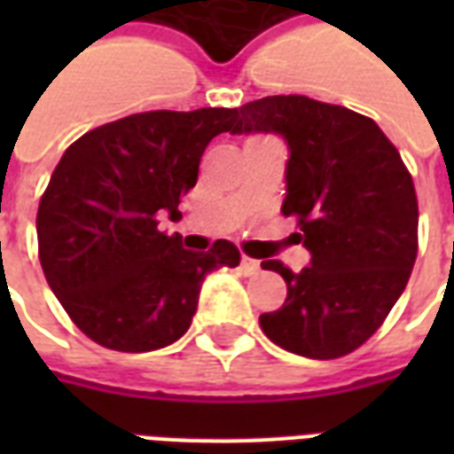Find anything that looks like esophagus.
Returning <instances> with one entry per match:
<instances>
[{"mask_svg": "<svg viewBox=\"0 0 454 454\" xmlns=\"http://www.w3.org/2000/svg\"><path fill=\"white\" fill-rule=\"evenodd\" d=\"M240 270H243L246 275H255L257 270H260V262H257V260H253V257L243 255L240 257Z\"/></svg>", "mask_w": 454, "mask_h": 454, "instance_id": "obj_1", "label": "esophagus"}]
</instances>
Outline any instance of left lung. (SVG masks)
<instances>
[{
  "instance_id": "left-lung-1",
  "label": "left lung",
  "mask_w": 454,
  "mask_h": 454,
  "mask_svg": "<svg viewBox=\"0 0 454 454\" xmlns=\"http://www.w3.org/2000/svg\"><path fill=\"white\" fill-rule=\"evenodd\" d=\"M233 133H275L289 148L285 216L299 218L311 265L279 260L282 309L260 316L270 340L311 360L360 348L406 289L419 253V201L399 150L367 116L279 94L238 109Z\"/></svg>"
}]
</instances>
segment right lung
Wrapping results in <instances>:
<instances>
[{
	"label": "right lung",
	"instance_id": "right-lung-1",
	"mask_svg": "<svg viewBox=\"0 0 454 454\" xmlns=\"http://www.w3.org/2000/svg\"><path fill=\"white\" fill-rule=\"evenodd\" d=\"M238 109L145 112L104 123L65 150L38 204L41 267L74 325L109 350L150 352L187 333L199 292L240 253H207L158 228L179 216L199 162Z\"/></svg>",
	"mask_w": 454,
	"mask_h": 454
}]
</instances>
